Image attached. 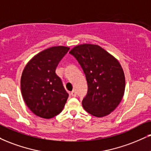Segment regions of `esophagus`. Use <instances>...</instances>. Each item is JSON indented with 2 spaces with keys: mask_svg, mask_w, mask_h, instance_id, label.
Segmentation results:
<instances>
[{
  "mask_svg": "<svg viewBox=\"0 0 151 151\" xmlns=\"http://www.w3.org/2000/svg\"><path fill=\"white\" fill-rule=\"evenodd\" d=\"M71 96H73V97H75L76 96H77V92L75 91H71Z\"/></svg>",
  "mask_w": 151,
  "mask_h": 151,
  "instance_id": "34e87169",
  "label": "esophagus"
}]
</instances>
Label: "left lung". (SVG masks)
Masks as SVG:
<instances>
[{
    "instance_id": "8db88e82",
    "label": "left lung",
    "mask_w": 151,
    "mask_h": 151,
    "mask_svg": "<svg viewBox=\"0 0 151 151\" xmlns=\"http://www.w3.org/2000/svg\"><path fill=\"white\" fill-rule=\"evenodd\" d=\"M86 76L88 91L82 101L84 110L102 117L109 115L122 99L124 71L116 58L98 45L81 44L70 51Z\"/></svg>"
}]
</instances>
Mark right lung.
I'll return each mask as SVG.
<instances>
[{"label": "right lung", "instance_id": "1", "mask_svg": "<svg viewBox=\"0 0 151 151\" xmlns=\"http://www.w3.org/2000/svg\"><path fill=\"white\" fill-rule=\"evenodd\" d=\"M70 48L53 46L34 56L24 69L21 91L27 107L36 115L50 119L60 113L69 94L55 73Z\"/></svg>", "mask_w": 151, "mask_h": 151}]
</instances>
